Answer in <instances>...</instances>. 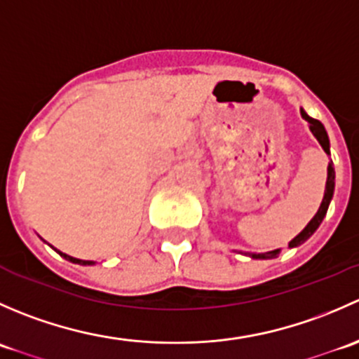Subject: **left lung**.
<instances>
[{
  "label": "left lung",
  "instance_id": "8db88e82",
  "mask_svg": "<svg viewBox=\"0 0 359 359\" xmlns=\"http://www.w3.org/2000/svg\"><path fill=\"white\" fill-rule=\"evenodd\" d=\"M300 116L306 119L307 125H309L311 133L316 137V140L320 142V146L323 147L325 153L330 156V140H328V133H327V130H325L323 123L318 121V119H314V118H311V116L307 114L304 109H300ZM334 189H335V170H334V165H332V163H328V175H327V186H325L323 201H321L320 208H318L316 215L311 219V222L307 224V226L304 227V229L300 231L295 238H293L290 243H288V248H295V247H299V245L306 243V241L309 240L314 233H316V229L320 227V224L323 222L325 215H327L328 205H330L332 198H334ZM280 252L281 250L278 248V250H271V252H266V253H247V255L252 257V259L266 260V259H276V257L280 255Z\"/></svg>",
  "mask_w": 359,
  "mask_h": 359
}]
</instances>
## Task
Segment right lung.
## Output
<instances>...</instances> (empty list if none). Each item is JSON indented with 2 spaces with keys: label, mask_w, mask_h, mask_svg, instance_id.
Returning a JSON list of instances; mask_svg holds the SVG:
<instances>
[{
  "label": "right lung",
  "mask_w": 359,
  "mask_h": 359,
  "mask_svg": "<svg viewBox=\"0 0 359 359\" xmlns=\"http://www.w3.org/2000/svg\"><path fill=\"white\" fill-rule=\"evenodd\" d=\"M55 250L57 253H59L60 257H64V259L66 260H69V262H72V264H79V266H93V260H81V259H76V257H71V255H67V253H62L60 252V250H57V248H53Z\"/></svg>",
  "instance_id": "add662e5"
}]
</instances>
